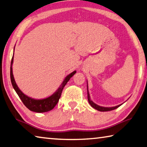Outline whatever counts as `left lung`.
<instances>
[{"instance_id": "8db88e82", "label": "left lung", "mask_w": 147, "mask_h": 147, "mask_svg": "<svg viewBox=\"0 0 147 147\" xmlns=\"http://www.w3.org/2000/svg\"><path fill=\"white\" fill-rule=\"evenodd\" d=\"M87 98H88V101H89V103L90 105V106L92 107L95 109H96L97 111H99L101 112H105V111H113L114 110V109H116L117 108H118L119 106H121L122 104H120V105H118L117 106L115 107H101L100 105H98L97 104L94 103L93 101L90 100V94H89V90H88V84H87Z\"/></svg>"}]
</instances>
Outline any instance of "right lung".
<instances>
[{
	"label": "right lung",
	"mask_w": 147,
	"mask_h": 147,
	"mask_svg": "<svg viewBox=\"0 0 147 147\" xmlns=\"http://www.w3.org/2000/svg\"><path fill=\"white\" fill-rule=\"evenodd\" d=\"M13 55H14V52H13ZM13 56L12 57L10 67V78L13 89H15L16 92H17V94H18V96H19L20 100H22L23 103L24 104V105L26 107L31 111L35 112V113H46V112H48L52 110V109L56 106V105L58 103V101H59L63 87H65V85H66L67 83L68 82L69 80H70L71 77L76 73V71H74L73 73H71V74H69V75L67 76L65 78L64 80L62 83V84L60 85V86L58 87V89L57 90V91H56L54 94H53L51 96H50L46 98H44V99H34V98L29 97L27 95L24 94L17 86L13 74Z\"/></svg>",
	"instance_id": "1"
}]
</instances>
